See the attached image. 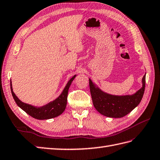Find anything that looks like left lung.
<instances>
[{"instance_id":"left-lung-1","label":"left lung","mask_w":160,"mask_h":160,"mask_svg":"<svg viewBox=\"0 0 160 160\" xmlns=\"http://www.w3.org/2000/svg\"><path fill=\"white\" fill-rule=\"evenodd\" d=\"M145 82L146 74L142 79V86L140 90L133 94L118 96L110 94L101 90L89 79L90 93L94 108L105 116L122 118L139 105L144 92Z\"/></svg>"}]
</instances>
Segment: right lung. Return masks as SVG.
Segmentation results:
<instances>
[{
	"label": "right lung",
	"mask_w": 160,
	"mask_h": 160,
	"mask_svg": "<svg viewBox=\"0 0 160 160\" xmlns=\"http://www.w3.org/2000/svg\"><path fill=\"white\" fill-rule=\"evenodd\" d=\"M76 77L77 74L74 75L68 81L64 89L63 90L61 94L58 98H55L52 101L49 102L47 104L41 106V107H36V106L27 104L21 101L13 91L12 80H10L11 91H12L14 101L16 102L18 106L22 109L23 111L28 113L29 116L38 120L51 119L61 115L64 112L67 104V97H68L69 88L72 81Z\"/></svg>",
	"instance_id": "obj_1"
}]
</instances>
